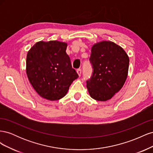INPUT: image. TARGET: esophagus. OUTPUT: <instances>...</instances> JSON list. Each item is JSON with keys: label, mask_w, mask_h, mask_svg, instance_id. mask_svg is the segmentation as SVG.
I'll return each mask as SVG.
<instances>
[{"label": "esophagus", "mask_w": 153, "mask_h": 153, "mask_svg": "<svg viewBox=\"0 0 153 153\" xmlns=\"http://www.w3.org/2000/svg\"><path fill=\"white\" fill-rule=\"evenodd\" d=\"M76 72H77V73H78V75H79V76H81V74H82V69H78L77 70H76Z\"/></svg>", "instance_id": "obj_1"}]
</instances>
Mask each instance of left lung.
<instances>
[{"label":"left lung","instance_id":"obj_1","mask_svg":"<svg viewBox=\"0 0 153 153\" xmlns=\"http://www.w3.org/2000/svg\"><path fill=\"white\" fill-rule=\"evenodd\" d=\"M89 61L93 71L86 86L91 97L100 101L111 99L127 78L129 62L127 53L114 42L103 41L92 46Z\"/></svg>","mask_w":153,"mask_h":153}]
</instances>
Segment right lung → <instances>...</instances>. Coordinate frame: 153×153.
I'll return each instance as SVG.
<instances>
[{
  "mask_svg": "<svg viewBox=\"0 0 153 153\" xmlns=\"http://www.w3.org/2000/svg\"><path fill=\"white\" fill-rule=\"evenodd\" d=\"M67 43L39 41L27 53L26 72L35 91L50 101L61 99L78 77L66 50Z\"/></svg>",
  "mask_w": 153,
  "mask_h": 153,
  "instance_id": "add662e5",
  "label": "right lung"
}]
</instances>
